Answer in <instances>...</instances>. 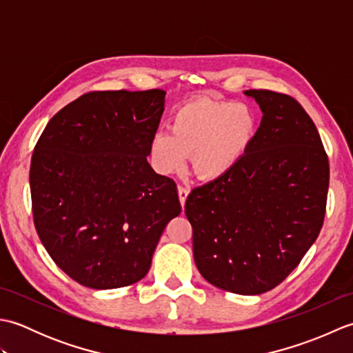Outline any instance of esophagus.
<instances>
[{
    "mask_svg": "<svg viewBox=\"0 0 353 353\" xmlns=\"http://www.w3.org/2000/svg\"><path fill=\"white\" fill-rule=\"evenodd\" d=\"M177 192H179V200H181V203H182V206H185V201H186V197H188V194H190V190L186 188V186H179L177 188Z\"/></svg>",
    "mask_w": 353,
    "mask_h": 353,
    "instance_id": "34e87169",
    "label": "esophagus"
}]
</instances>
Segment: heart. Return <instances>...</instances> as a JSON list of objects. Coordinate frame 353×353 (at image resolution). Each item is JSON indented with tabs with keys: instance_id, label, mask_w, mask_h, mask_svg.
<instances>
[{
	"instance_id": "1",
	"label": "heart",
	"mask_w": 353,
	"mask_h": 353,
	"mask_svg": "<svg viewBox=\"0 0 353 353\" xmlns=\"http://www.w3.org/2000/svg\"><path fill=\"white\" fill-rule=\"evenodd\" d=\"M256 130V117L247 104L197 97L176 109L170 132L153 134L150 152L156 168L165 174L181 171L192 154L196 174L216 181L244 161Z\"/></svg>"
}]
</instances>
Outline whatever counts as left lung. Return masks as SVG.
<instances>
[{
	"instance_id": "obj_1",
	"label": "left lung",
	"mask_w": 353,
	"mask_h": 353,
	"mask_svg": "<svg viewBox=\"0 0 353 353\" xmlns=\"http://www.w3.org/2000/svg\"><path fill=\"white\" fill-rule=\"evenodd\" d=\"M262 110L250 152L216 181L194 188L185 214L200 274L235 294L277 287L323 226L329 161L316 124L287 94L250 89Z\"/></svg>"
}]
</instances>
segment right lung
I'll list each match as a JSON object with an SVG mask.
<instances>
[{"label":"right lung","instance_id":"obj_1","mask_svg":"<svg viewBox=\"0 0 353 353\" xmlns=\"http://www.w3.org/2000/svg\"><path fill=\"white\" fill-rule=\"evenodd\" d=\"M165 91H94L50 119L30 165L33 221L56 265L94 290L144 277L182 211L172 179L147 162Z\"/></svg>","mask_w":353,"mask_h":353}]
</instances>
